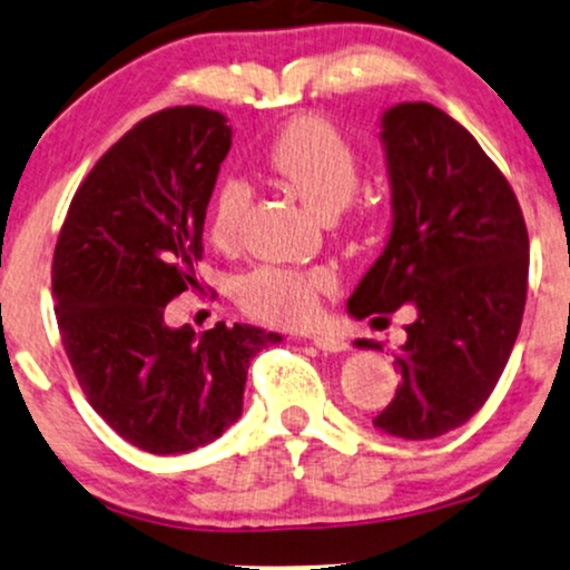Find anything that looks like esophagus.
<instances>
[{
    "mask_svg": "<svg viewBox=\"0 0 570 570\" xmlns=\"http://www.w3.org/2000/svg\"><path fill=\"white\" fill-rule=\"evenodd\" d=\"M312 344L317 346V350H323V352H346V350H350V344H346L344 338L325 336V333H317V336H312Z\"/></svg>",
    "mask_w": 570,
    "mask_h": 570,
    "instance_id": "esophagus-1",
    "label": "esophagus"
}]
</instances>
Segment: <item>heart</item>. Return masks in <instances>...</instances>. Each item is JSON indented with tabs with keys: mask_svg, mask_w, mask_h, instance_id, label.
Segmentation results:
<instances>
[{
	"mask_svg": "<svg viewBox=\"0 0 570 570\" xmlns=\"http://www.w3.org/2000/svg\"><path fill=\"white\" fill-rule=\"evenodd\" d=\"M264 165L285 189L304 199L320 216L344 210L363 176L360 154L344 132L325 117H296L264 149ZM250 186L243 176L220 178L210 205V234L220 245L239 237ZM333 287V274L293 266H258L237 283V304L269 325H304L320 312V296Z\"/></svg>",
	"mask_w": 570,
	"mask_h": 570,
	"instance_id": "1",
	"label": "heart"
}]
</instances>
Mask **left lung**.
<instances>
[{
  "instance_id": "1",
  "label": "left lung",
  "mask_w": 570,
  "mask_h": 570,
  "mask_svg": "<svg viewBox=\"0 0 570 570\" xmlns=\"http://www.w3.org/2000/svg\"><path fill=\"white\" fill-rule=\"evenodd\" d=\"M381 127L392 234L346 306L357 320L413 312L394 354L400 386L373 424L432 440L466 424L504 373L525 309L528 229L504 173L438 106L397 104Z\"/></svg>"
}]
</instances>
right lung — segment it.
I'll return each mask as SVG.
<instances>
[{
  "instance_id": "add662e5",
  "label": "right lung",
  "mask_w": 570,
  "mask_h": 570,
  "mask_svg": "<svg viewBox=\"0 0 570 570\" xmlns=\"http://www.w3.org/2000/svg\"><path fill=\"white\" fill-rule=\"evenodd\" d=\"M232 146L226 117L176 106L127 130L73 194L52 256L66 357L119 438L167 456L216 440L243 413L247 365L277 333L167 327L165 306L203 261L205 213Z\"/></svg>"
}]
</instances>
